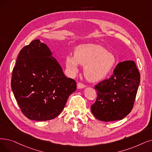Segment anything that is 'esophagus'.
I'll return each mask as SVG.
<instances>
[{
    "label": "esophagus",
    "mask_w": 152,
    "mask_h": 152,
    "mask_svg": "<svg viewBox=\"0 0 152 152\" xmlns=\"http://www.w3.org/2000/svg\"><path fill=\"white\" fill-rule=\"evenodd\" d=\"M85 87H86V86L84 84L81 83H78L77 84V89H82V88H84Z\"/></svg>",
    "instance_id": "1"
}]
</instances>
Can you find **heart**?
<instances>
[{"mask_svg":"<svg viewBox=\"0 0 152 152\" xmlns=\"http://www.w3.org/2000/svg\"><path fill=\"white\" fill-rule=\"evenodd\" d=\"M115 63L114 55L100 45L87 44L78 46L75 55L68 54L65 64L71 75L78 72L80 65L84 66V75L89 81H98L106 77Z\"/></svg>","mask_w":152,"mask_h":152,"instance_id":"1","label":"heart"}]
</instances>
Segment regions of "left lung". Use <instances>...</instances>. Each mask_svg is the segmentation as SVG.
Instances as JSON below:
<instances>
[{
  "label": "left lung",
  "instance_id": "left-lung-1",
  "mask_svg": "<svg viewBox=\"0 0 152 152\" xmlns=\"http://www.w3.org/2000/svg\"><path fill=\"white\" fill-rule=\"evenodd\" d=\"M140 81L134 61L119 63L110 78L95 86L97 97L91 106L92 113L101 121L122 119L133 108Z\"/></svg>",
  "mask_w": 152,
  "mask_h": 152
}]
</instances>
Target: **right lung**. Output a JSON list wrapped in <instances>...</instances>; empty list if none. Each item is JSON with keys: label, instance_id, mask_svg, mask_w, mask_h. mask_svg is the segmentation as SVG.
<instances>
[{"label": "right lung", "instance_id": "right-lung-1", "mask_svg": "<svg viewBox=\"0 0 152 152\" xmlns=\"http://www.w3.org/2000/svg\"><path fill=\"white\" fill-rule=\"evenodd\" d=\"M11 87L22 113L30 120L53 119L63 110L76 83L65 76L47 45L35 39L19 53Z\"/></svg>", "mask_w": 152, "mask_h": 152}]
</instances>
